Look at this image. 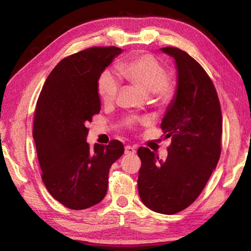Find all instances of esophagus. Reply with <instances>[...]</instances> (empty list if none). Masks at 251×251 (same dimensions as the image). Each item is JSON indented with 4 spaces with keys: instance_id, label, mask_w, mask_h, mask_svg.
I'll return each mask as SVG.
<instances>
[{
    "instance_id": "obj_1",
    "label": "esophagus",
    "mask_w": 251,
    "mask_h": 251,
    "mask_svg": "<svg viewBox=\"0 0 251 251\" xmlns=\"http://www.w3.org/2000/svg\"><path fill=\"white\" fill-rule=\"evenodd\" d=\"M136 153V150L135 148L131 147V146H126L125 148V154L126 155H134Z\"/></svg>"
}]
</instances>
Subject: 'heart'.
<instances>
[{
	"label": "heart",
	"instance_id": "b5f03b06",
	"mask_svg": "<svg viewBox=\"0 0 251 251\" xmlns=\"http://www.w3.org/2000/svg\"><path fill=\"white\" fill-rule=\"evenodd\" d=\"M116 69L121 78L130 82L141 92L151 94L157 101L165 102L173 96L174 87L166 78L168 73L165 68L149 53L135 54L119 63ZM118 87L117 79L109 71L102 72L98 77L97 92L104 103H110L115 100ZM132 121L128 119V124Z\"/></svg>",
	"mask_w": 251,
	"mask_h": 251
}]
</instances>
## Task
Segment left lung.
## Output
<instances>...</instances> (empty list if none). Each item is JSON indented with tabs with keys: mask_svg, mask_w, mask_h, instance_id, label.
I'll return each instance as SVG.
<instances>
[{
	"mask_svg": "<svg viewBox=\"0 0 251 251\" xmlns=\"http://www.w3.org/2000/svg\"><path fill=\"white\" fill-rule=\"evenodd\" d=\"M175 59L177 90L161 123L172 138L165 161L139 148L138 192L142 203L159 214L174 215L201 194L221 154L222 113L214 83L202 66L175 47L161 48Z\"/></svg>",
	"mask_w": 251,
	"mask_h": 251,
	"instance_id": "obj_1",
	"label": "left lung"
}]
</instances>
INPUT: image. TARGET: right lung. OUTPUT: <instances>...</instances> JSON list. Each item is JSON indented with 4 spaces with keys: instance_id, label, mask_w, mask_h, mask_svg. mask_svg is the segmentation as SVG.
I'll return each mask as SVG.
<instances>
[{
    "instance_id": "add662e5",
    "label": "right lung",
    "mask_w": 251,
    "mask_h": 251,
    "mask_svg": "<svg viewBox=\"0 0 251 251\" xmlns=\"http://www.w3.org/2000/svg\"><path fill=\"white\" fill-rule=\"evenodd\" d=\"M123 52L92 47L67 56L45 81L36 102L33 139L42 179L50 195L66 207L80 210L107 194L109 170L125 151L124 144L87 142L86 126L100 111L97 80Z\"/></svg>"
}]
</instances>
